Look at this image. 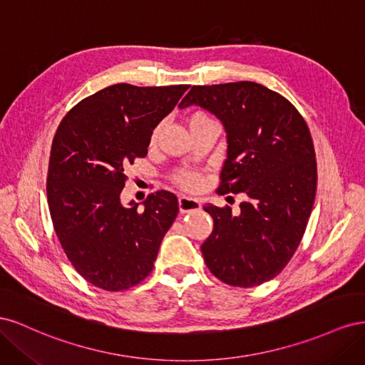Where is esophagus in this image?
Here are the masks:
<instances>
[{"mask_svg": "<svg viewBox=\"0 0 365 365\" xmlns=\"http://www.w3.org/2000/svg\"><path fill=\"white\" fill-rule=\"evenodd\" d=\"M178 205L181 213H193L197 212V210H201V201L196 200V197L181 196L178 200Z\"/></svg>", "mask_w": 365, "mask_h": 365, "instance_id": "1", "label": "esophagus"}]
</instances>
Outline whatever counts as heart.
I'll return each mask as SVG.
<instances>
[{
	"label": "heart",
	"mask_w": 365,
	"mask_h": 365,
	"mask_svg": "<svg viewBox=\"0 0 365 365\" xmlns=\"http://www.w3.org/2000/svg\"><path fill=\"white\" fill-rule=\"evenodd\" d=\"M208 121H213V120L210 118V115L205 111H193L189 115V118H187V125H189V128L192 130L196 126L208 123ZM158 132H160V128L153 129L152 135H150L152 143H155V140L158 137ZM175 181H176V184L181 185L182 189H195V187L200 184V176H197L196 173H192V172H180L175 175Z\"/></svg>",
	"instance_id": "obj_1"
}]
</instances>
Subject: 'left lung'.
I'll use <instances>...</instances> for the list:
<instances>
[{
  "label": "left lung",
  "instance_id": "8db88e82",
  "mask_svg": "<svg viewBox=\"0 0 365 365\" xmlns=\"http://www.w3.org/2000/svg\"><path fill=\"white\" fill-rule=\"evenodd\" d=\"M197 105L227 132V160L217 193H240V213L208 204L213 231L201 245L207 268L231 286L274 279L291 257L311 216L317 160L311 132L297 108L256 82L200 85L180 108Z\"/></svg>",
  "mask_w": 365,
  "mask_h": 365
}]
</instances>
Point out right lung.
<instances>
[{
    "label": "right lung",
    "mask_w": 365,
    "mask_h": 365,
    "mask_svg": "<svg viewBox=\"0 0 365 365\" xmlns=\"http://www.w3.org/2000/svg\"><path fill=\"white\" fill-rule=\"evenodd\" d=\"M189 85L117 83L83 98L53 138L47 197L54 231L76 271L97 288L125 291L145 280L178 215L170 192L123 205L125 170L146 157L150 135Z\"/></svg>",
    "instance_id": "right-lung-1"
}]
</instances>
